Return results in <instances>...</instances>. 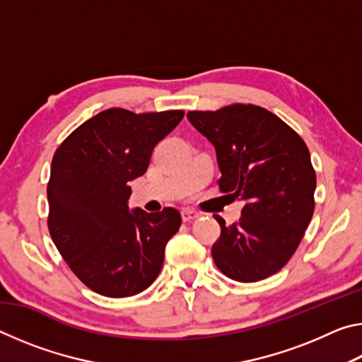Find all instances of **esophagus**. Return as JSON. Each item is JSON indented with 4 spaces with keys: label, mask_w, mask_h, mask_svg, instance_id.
Returning a JSON list of instances; mask_svg holds the SVG:
<instances>
[{
    "label": "esophagus",
    "mask_w": 362,
    "mask_h": 362,
    "mask_svg": "<svg viewBox=\"0 0 362 362\" xmlns=\"http://www.w3.org/2000/svg\"><path fill=\"white\" fill-rule=\"evenodd\" d=\"M198 217H199V214L196 212V211H193V209H183L182 211V220H183V222H192V220L198 218Z\"/></svg>",
    "instance_id": "1"
}]
</instances>
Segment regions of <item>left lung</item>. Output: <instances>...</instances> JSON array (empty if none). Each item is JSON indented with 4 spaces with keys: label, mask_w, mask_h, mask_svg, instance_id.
<instances>
[{
    "label": "left lung",
    "mask_w": 362,
    "mask_h": 362,
    "mask_svg": "<svg viewBox=\"0 0 362 362\" xmlns=\"http://www.w3.org/2000/svg\"><path fill=\"white\" fill-rule=\"evenodd\" d=\"M188 121L217 153L218 187L244 201L240 222L216 216L212 259L225 276L255 283L278 273L296 252L315 211L316 174L298 134L268 110L230 105L189 112Z\"/></svg>",
    "instance_id": "8db88e82"
}]
</instances>
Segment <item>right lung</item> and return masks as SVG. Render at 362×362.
<instances>
[{"label":"right lung","instance_id":"add662e5","mask_svg":"<svg viewBox=\"0 0 362 362\" xmlns=\"http://www.w3.org/2000/svg\"><path fill=\"white\" fill-rule=\"evenodd\" d=\"M183 115L110 108L73 131L52 158L49 233L71 272L100 296H136L161 272L182 217L174 207L129 209V182L146 173L153 148Z\"/></svg>","mask_w":362,"mask_h":362}]
</instances>
